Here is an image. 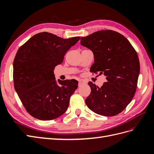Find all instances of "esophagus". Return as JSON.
<instances>
[{
  "label": "esophagus",
  "instance_id": "1",
  "mask_svg": "<svg viewBox=\"0 0 154 154\" xmlns=\"http://www.w3.org/2000/svg\"><path fill=\"white\" fill-rule=\"evenodd\" d=\"M84 84H85V82L84 81H83V80L79 81V83H78V86H79V87H81L82 85H84Z\"/></svg>",
  "mask_w": 154,
  "mask_h": 154
}]
</instances>
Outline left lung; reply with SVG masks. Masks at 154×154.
Instances as JSON below:
<instances>
[{
    "label": "left lung",
    "mask_w": 154,
    "mask_h": 154,
    "mask_svg": "<svg viewBox=\"0 0 154 154\" xmlns=\"http://www.w3.org/2000/svg\"><path fill=\"white\" fill-rule=\"evenodd\" d=\"M80 40L94 54L90 71L103 73L107 80L101 87L88 82L91 92L85 100L87 106L101 116L119 114L136 91L140 64L136 50L123 35L112 30L93 32Z\"/></svg>",
    "instance_id": "left-lung-1"
}]
</instances>
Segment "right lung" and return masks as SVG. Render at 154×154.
<instances>
[{
  "mask_svg": "<svg viewBox=\"0 0 154 154\" xmlns=\"http://www.w3.org/2000/svg\"><path fill=\"white\" fill-rule=\"evenodd\" d=\"M80 36L64 39L42 32L32 36L18 50L13 62L15 89L31 116L40 120L60 117L68 108L78 88L76 80L56 81L54 67Z\"/></svg>",
  "mask_w": 154,
  "mask_h": 154,
  "instance_id": "add662e5",
  "label": "right lung"
}]
</instances>
